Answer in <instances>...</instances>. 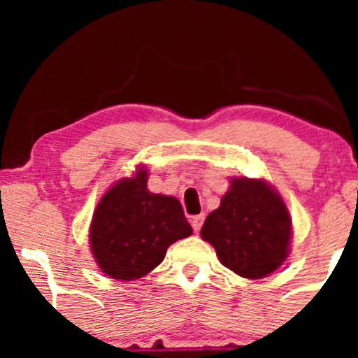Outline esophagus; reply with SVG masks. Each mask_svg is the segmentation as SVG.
Listing matches in <instances>:
<instances>
[{"instance_id": "esophagus-1", "label": "esophagus", "mask_w": 358, "mask_h": 358, "mask_svg": "<svg viewBox=\"0 0 358 358\" xmlns=\"http://www.w3.org/2000/svg\"><path fill=\"white\" fill-rule=\"evenodd\" d=\"M203 219H205L203 215H195V217H192V227H193V231H195L196 234H199L200 229H202Z\"/></svg>"}]
</instances>
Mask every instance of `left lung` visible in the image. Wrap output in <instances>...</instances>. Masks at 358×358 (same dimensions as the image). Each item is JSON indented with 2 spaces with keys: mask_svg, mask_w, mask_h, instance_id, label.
<instances>
[{
  "mask_svg": "<svg viewBox=\"0 0 358 358\" xmlns=\"http://www.w3.org/2000/svg\"><path fill=\"white\" fill-rule=\"evenodd\" d=\"M220 262L242 278L274 273L289 254L291 217L281 195L262 180L232 178L220 207L200 231Z\"/></svg>",
  "mask_w": 358,
  "mask_h": 358,
  "instance_id": "1",
  "label": "left lung"
}]
</instances>
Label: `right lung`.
<instances>
[{
  "label": "right lung",
  "instance_id": "obj_1",
  "mask_svg": "<svg viewBox=\"0 0 358 358\" xmlns=\"http://www.w3.org/2000/svg\"><path fill=\"white\" fill-rule=\"evenodd\" d=\"M148 170L114 183L97 203L90 224V250L102 273L133 281L153 271L171 244L192 236L182 203L151 193Z\"/></svg>",
  "mask_w": 358,
  "mask_h": 358
}]
</instances>
